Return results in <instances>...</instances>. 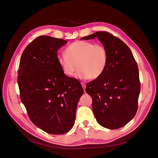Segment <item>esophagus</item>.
I'll use <instances>...</instances> for the list:
<instances>
[{"mask_svg": "<svg viewBox=\"0 0 158 158\" xmlns=\"http://www.w3.org/2000/svg\"><path fill=\"white\" fill-rule=\"evenodd\" d=\"M81 85H82V87H83L84 90L85 91V87H86V85H85V84H84V82H81Z\"/></svg>", "mask_w": 158, "mask_h": 158, "instance_id": "34e87169", "label": "esophagus"}]
</instances>
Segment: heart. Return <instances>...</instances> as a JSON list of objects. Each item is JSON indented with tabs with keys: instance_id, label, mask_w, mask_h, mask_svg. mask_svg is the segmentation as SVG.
<instances>
[{
	"instance_id": "1",
	"label": "heart",
	"mask_w": 158,
	"mask_h": 158,
	"mask_svg": "<svg viewBox=\"0 0 158 158\" xmlns=\"http://www.w3.org/2000/svg\"><path fill=\"white\" fill-rule=\"evenodd\" d=\"M65 52L57 57V62L67 76H74L78 67L80 79H96L107 68V52L101 44L77 40L70 44Z\"/></svg>"
}]
</instances>
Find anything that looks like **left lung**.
Wrapping results in <instances>:
<instances>
[{"label":"left lung","mask_w":158,"mask_h":158,"mask_svg":"<svg viewBox=\"0 0 158 158\" xmlns=\"http://www.w3.org/2000/svg\"><path fill=\"white\" fill-rule=\"evenodd\" d=\"M96 37L106 49L108 63L104 73L87 84L85 91L92 98L98 123L106 128L116 129L136 114L141 91L138 67L127 45L110 33L99 31L81 40Z\"/></svg>","instance_id":"obj_1"}]
</instances>
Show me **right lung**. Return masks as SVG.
I'll return each instance as SVG.
<instances>
[{
  "mask_svg": "<svg viewBox=\"0 0 158 158\" xmlns=\"http://www.w3.org/2000/svg\"><path fill=\"white\" fill-rule=\"evenodd\" d=\"M67 42L41 35L22 54L17 82L20 97L31 121L51 134L73 127L78 101L84 93L79 81L65 76L57 62V51Z\"/></svg>",
  "mask_w": 158,
  "mask_h": 158,
  "instance_id": "1",
  "label": "right lung"
}]
</instances>
